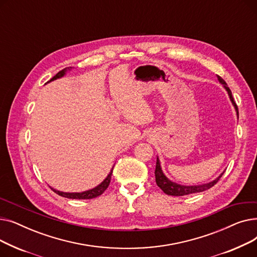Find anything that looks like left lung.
<instances>
[{
  "label": "left lung",
  "instance_id": "1",
  "mask_svg": "<svg viewBox=\"0 0 257 257\" xmlns=\"http://www.w3.org/2000/svg\"><path fill=\"white\" fill-rule=\"evenodd\" d=\"M218 79L220 82L224 85V87L226 88V90L228 91V94L229 97H230V100L235 108L236 110V113L238 115V109H237V105L235 104L234 100H233V97H232V93H231V90L229 89V87L227 86L225 80L218 76ZM224 173H222L220 176L209 182V183H206V184H202V185H191V186H185V185H180V184H177L175 182H172L171 180H169L166 176L165 174L163 173V171H161V168H160V164H159V159L157 158L156 160V169H155V180H156V183L157 185L161 188V190L164 191V193H166L167 195L169 196H185V195H190V194H195V193H200V192H204L206 190H208V188L212 187L214 184H217V182L220 180V178L222 177V175Z\"/></svg>",
  "mask_w": 257,
  "mask_h": 257
}]
</instances>
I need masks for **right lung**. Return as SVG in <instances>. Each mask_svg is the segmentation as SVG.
Instances as JSON below:
<instances>
[{
    "label": "right lung",
    "instance_id": "1",
    "mask_svg": "<svg viewBox=\"0 0 257 257\" xmlns=\"http://www.w3.org/2000/svg\"><path fill=\"white\" fill-rule=\"evenodd\" d=\"M67 69L70 70V67H65V69H63L62 71L58 72L55 76H54L50 81H53V80H56L58 78H61L65 72L67 71ZM72 69V67H71ZM49 81V82H50ZM112 170L113 168L111 169L110 173L108 174V176L106 177V179L101 183L99 184L97 187L92 188V190H89V191H86V192H83V193H63V192H59V191H56L54 190V188H52L53 192H55L57 195L61 196V197H64V198H69V199H79V200H82V199H92V198H97L99 196H101L105 191L106 188L108 187V185H109L110 183V180H111V175H112Z\"/></svg>",
    "mask_w": 257,
    "mask_h": 257
}]
</instances>
